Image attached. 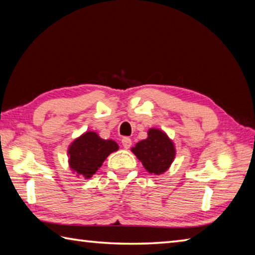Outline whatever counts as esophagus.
Returning <instances> with one entry per match:
<instances>
[{
	"mask_svg": "<svg viewBox=\"0 0 255 255\" xmlns=\"http://www.w3.org/2000/svg\"><path fill=\"white\" fill-rule=\"evenodd\" d=\"M122 144H123V146H124L125 149H128L132 145V140L130 139V137L125 136V137H123V139H122Z\"/></svg>",
	"mask_w": 255,
	"mask_h": 255,
	"instance_id": "1",
	"label": "esophagus"
}]
</instances>
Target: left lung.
<instances>
[{"label":"left lung","mask_w":255,"mask_h":255,"mask_svg":"<svg viewBox=\"0 0 255 255\" xmlns=\"http://www.w3.org/2000/svg\"><path fill=\"white\" fill-rule=\"evenodd\" d=\"M132 152L146 170L154 175L166 172L176 155L172 141L166 133L158 128H150L148 137L136 143L134 148H132Z\"/></svg>","instance_id":"left-lung-1"}]
</instances>
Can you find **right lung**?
<instances>
[{
	"label": "right lung",
	"instance_id": "obj_1",
	"mask_svg": "<svg viewBox=\"0 0 255 255\" xmlns=\"http://www.w3.org/2000/svg\"><path fill=\"white\" fill-rule=\"evenodd\" d=\"M118 149L115 141L101 139L95 132H86L69 145V166L77 175L88 179Z\"/></svg>",
	"mask_w": 255,
	"mask_h": 255
}]
</instances>
